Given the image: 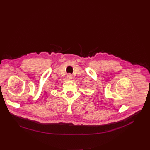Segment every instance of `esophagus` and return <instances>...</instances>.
Here are the masks:
<instances>
[{
  "label": "esophagus",
  "instance_id": "obj_1",
  "mask_svg": "<svg viewBox=\"0 0 150 150\" xmlns=\"http://www.w3.org/2000/svg\"><path fill=\"white\" fill-rule=\"evenodd\" d=\"M66 78H67V80H72V75H71V74H67V76H66Z\"/></svg>",
  "mask_w": 150,
  "mask_h": 150
}]
</instances>
